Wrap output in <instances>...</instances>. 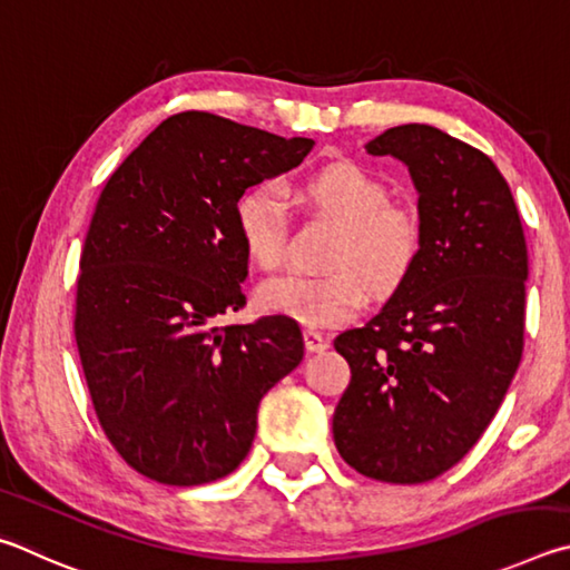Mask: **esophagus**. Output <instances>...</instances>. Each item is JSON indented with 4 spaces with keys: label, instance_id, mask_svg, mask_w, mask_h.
Masks as SVG:
<instances>
[{
    "label": "esophagus",
    "instance_id": "obj_1",
    "mask_svg": "<svg viewBox=\"0 0 570 570\" xmlns=\"http://www.w3.org/2000/svg\"><path fill=\"white\" fill-rule=\"evenodd\" d=\"M303 337H305V347L311 353H323V351H327V347H331V341H327V337L323 333H317V331H305Z\"/></svg>",
    "mask_w": 570,
    "mask_h": 570
}]
</instances>
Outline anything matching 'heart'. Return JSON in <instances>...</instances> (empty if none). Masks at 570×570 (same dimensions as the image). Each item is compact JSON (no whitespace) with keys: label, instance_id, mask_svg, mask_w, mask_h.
Wrapping results in <instances>:
<instances>
[{"label":"heart","instance_id":"obj_1","mask_svg":"<svg viewBox=\"0 0 570 570\" xmlns=\"http://www.w3.org/2000/svg\"><path fill=\"white\" fill-rule=\"evenodd\" d=\"M303 193L337 235L325 255L331 273L283 275L259 287V305L305 327L343 325L361 313L367 291L391 295L421 257L423 225L411 207L391 203L383 179L355 163H333L303 183ZM239 243L257 267L285 259V213L273 187L245 189L235 205Z\"/></svg>","mask_w":570,"mask_h":570}]
</instances>
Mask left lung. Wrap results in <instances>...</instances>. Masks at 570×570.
Instances as JSON below:
<instances>
[{"label": "left lung", "mask_w": 570, "mask_h": 570, "mask_svg": "<svg viewBox=\"0 0 570 570\" xmlns=\"http://www.w3.org/2000/svg\"><path fill=\"white\" fill-rule=\"evenodd\" d=\"M407 167L421 257L381 313L335 337L351 385L333 415L343 461L383 483H425L478 443L523 355L528 249L493 159L431 125L365 145Z\"/></svg>", "instance_id": "8db88e82"}]
</instances>
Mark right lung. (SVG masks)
Wrapping results in <instances>:
<instances>
[{"mask_svg": "<svg viewBox=\"0 0 570 570\" xmlns=\"http://www.w3.org/2000/svg\"><path fill=\"white\" fill-rule=\"evenodd\" d=\"M313 145L179 112L97 199L79 257L77 351L99 425L149 481L203 485L233 473L263 395L303 361L291 317L217 321L245 305L239 195L301 165Z\"/></svg>", "mask_w": 570, "mask_h": 570, "instance_id": "add662e5", "label": "right lung"}]
</instances>
